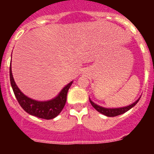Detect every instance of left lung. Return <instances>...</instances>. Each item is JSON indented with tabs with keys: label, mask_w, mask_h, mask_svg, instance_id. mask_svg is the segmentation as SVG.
<instances>
[{
	"label": "left lung",
	"mask_w": 154,
	"mask_h": 154,
	"mask_svg": "<svg viewBox=\"0 0 154 154\" xmlns=\"http://www.w3.org/2000/svg\"><path fill=\"white\" fill-rule=\"evenodd\" d=\"M140 97L137 100H136L134 103H132V104L129 105V106H126L124 107H119V108H106V107H103L101 106L97 105L96 103L92 102L90 99H89V101H90V103L92 104V106L96 109L98 112L103 114V115L106 116H109V117H112V116H116L121 115V114H123L126 112H127L128 110H130V109L133 108V107L138 103L140 99Z\"/></svg>",
	"instance_id": "obj_1"
}]
</instances>
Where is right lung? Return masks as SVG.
Instances as JSON below:
<instances>
[{
  "label": "right lung",
  "mask_w": 154,
  "mask_h": 154,
  "mask_svg": "<svg viewBox=\"0 0 154 154\" xmlns=\"http://www.w3.org/2000/svg\"><path fill=\"white\" fill-rule=\"evenodd\" d=\"M10 81L14 96L23 109L30 115L45 119H53L62 112L66 103L68 91L73 82L72 81L65 85L55 98L47 101H38L24 95L16 85L12 75L11 63L10 66Z\"/></svg>",
  "instance_id": "add662e5"
}]
</instances>
